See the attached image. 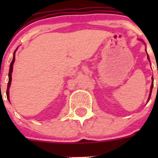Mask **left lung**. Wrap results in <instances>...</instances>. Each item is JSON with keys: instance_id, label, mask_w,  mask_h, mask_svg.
Returning <instances> with one entry per match:
<instances>
[{"instance_id": "left-lung-1", "label": "left lung", "mask_w": 158, "mask_h": 158, "mask_svg": "<svg viewBox=\"0 0 158 158\" xmlns=\"http://www.w3.org/2000/svg\"><path fill=\"white\" fill-rule=\"evenodd\" d=\"M148 60H149V57H148ZM149 61H150V60H149ZM152 80H153V82H152V85H151V92H150V95H149V98H148V101H149V100H150V98H151V92H152L153 85H154V79H153V77H152Z\"/></svg>"}]
</instances>
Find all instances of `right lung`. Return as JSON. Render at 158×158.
<instances>
[{"label": "right lung", "instance_id": "right-lung-1", "mask_svg": "<svg viewBox=\"0 0 158 158\" xmlns=\"http://www.w3.org/2000/svg\"><path fill=\"white\" fill-rule=\"evenodd\" d=\"M15 51H14V57H13V60L10 63V69H9V74H8L9 81H8V83H7V98L8 100H9V88H10L11 79H12V78H11V73H12V71H13V65H14V60H15ZM9 101H10V100H9Z\"/></svg>", "mask_w": 158, "mask_h": 158}]
</instances>
